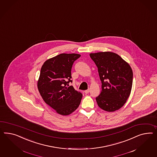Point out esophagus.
Returning a JSON list of instances; mask_svg holds the SVG:
<instances>
[{"instance_id":"34e87169","label":"esophagus","mask_w":157,"mask_h":157,"mask_svg":"<svg viewBox=\"0 0 157 157\" xmlns=\"http://www.w3.org/2000/svg\"><path fill=\"white\" fill-rule=\"evenodd\" d=\"M90 92V89L86 90H85V94H88Z\"/></svg>"}]
</instances>
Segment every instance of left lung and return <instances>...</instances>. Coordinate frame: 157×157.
Listing matches in <instances>:
<instances>
[{"label":"left lung","mask_w":157,"mask_h":157,"mask_svg":"<svg viewBox=\"0 0 157 157\" xmlns=\"http://www.w3.org/2000/svg\"><path fill=\"white\" fill-rule=\"evenodd\" d=\"M90 56L97 66L102 82L101 93L96 98L98 105L108 112L118 110L131 93L132 68L119 55L110 51L91 53Z\"/></svg>","instance_id":"1"}]
</instances>
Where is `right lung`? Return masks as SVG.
<instances>
[{
    "label": "right lung",
    "instance_id": "obj_1",
    "mask_svg": "<svg viewBox=\"0 0 157 157\" xmlns=\"http://www.w3.org/2000/svg\"><path fill=\"white\" fill-rule=\"evenodd\" d=\"M78 54H60L46 60L37 82L43 101L59 114L68 115L79 107L82 94L69 86L71 68Z\"/></svg>",
    "mask_w": 157,
    "mask_h": 157
}]
</instances>
